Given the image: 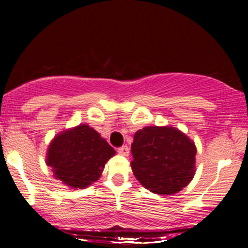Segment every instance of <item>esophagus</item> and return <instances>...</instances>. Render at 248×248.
Instances as JSON below:
<instances>
[{"label":"esophagus","instance_id":"1","mask_svg":"<svg viewBox=\"0 0 248 248\" xmlns=\"http://www.w3.org/2000/svg\"><path fill=\"white\" fill-rule=\"evenodd\" d=\"M118 153L122 156H128L129 155V148H128L127 146H122L118 149Z\"/></svg>","mask_w":248,"mask_h":248}]
</instances>
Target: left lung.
I'll use <instances>...</instances> for the list:
<instances>
[{"instance_id":"8db88e82","label":"left lung","mask_w":248,"mask_h":248,"mask_svg":"<svg viewBox=\"0 0 248 248\" xmlns=\"http://www.w3.org/2000/svg\"><path fill=\"white\" fill-rule=\"evenodd\" d=\"M196 153L195 142L177 128L148 126L134 135L130 167L147 190L162 196L175 195L195 176Z\"/></svg>"}]
</instances>
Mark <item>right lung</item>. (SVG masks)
<instances>
[{"instance_id":"right-lung-1","label":"right lung","mask_w":248,"mask_h":248,"mask_svg":"<svg viewBox=\"0 0 248 248\" xmlns=\"http://www.w3.org/2000/svg\"><path fill=\"white\" fill-rule=\"evenodd\" d=\"M114 155L115 150L94 128L82 124L57 134L47 147L45 163L64 186L85 189L100 178Z\"/></svg>"}]
</instances>
